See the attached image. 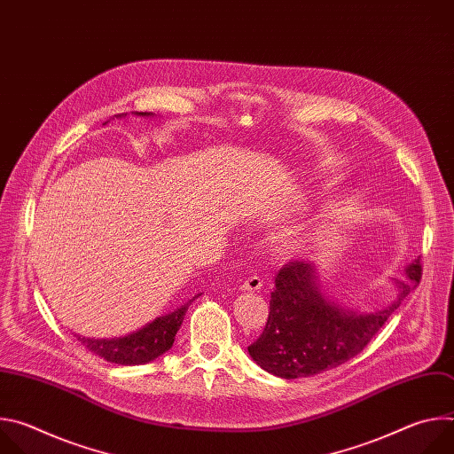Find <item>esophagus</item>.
<instances>
[{
  "instance_id": "34e87169",
  "label": "esophagus",
  "mask_w": 454,
  "mask_h": 454,
  "mask_svg": "<svg viewBox=\"0 0 454 454\" xmlns=\"http://www.w3.org/2000/svg\"><path fill=\"white\" fill-rule=\"evenodd\" d=\"M262 286H264V278H261V277L253 275V277H247V278L242 282L240 289H242V291H251V293H256V291H261V289H262Z\"/></svg>"
}]
</instances>
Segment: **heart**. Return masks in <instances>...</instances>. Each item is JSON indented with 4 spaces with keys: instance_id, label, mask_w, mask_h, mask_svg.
Wrapping results in <instances>:
<instances>
[{
    "instance_id": "b5f03b06",
    "label": "heart",
    "mask_w": 454,
    "mask_h": 454,
    "mask_svg": "<svg viewBox=\"0 0 454 454\" xmlns=\"http://www.w3.org/2000/svg\"><path fill=\"white\" fill-rule=\"evenodd\" d=\"M305 242H307V240H305V235L294 233V235L286 242V249H287V251H298L300 247H303Z\"/></svg>"
}]
</instances>
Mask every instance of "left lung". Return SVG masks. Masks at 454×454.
Listing matches in <instances>:
<instances>
[{
  "label": "left lung",
  "instance_id": "obj_1",
  "mask_svg": "<svg viewBox=\"0 0 454 454\" xmlns=\"http://www.w3.org/2000/svg\"><path fill=\"white\" fill-rule=\"evenodd\" d=\"M420 277V258H415L406 268V278L395 280L397 294L390 303L359 312L321 294L314 262H289L275 275L266 329L247 352L258 366L282 379L336 368L370 343Z\"/></svg>",
  "mask_w": 454,
  "mask_h": 454
}]
</instances>
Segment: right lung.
Masks as SVG:
<instances>
[{"label":"right lung","instance_id":"add662e5","mask_svg":"<svg viewBox=\"0 0 454 454\" xmlns=\"http://www.w3.org/2000/svg\"><path fill=\"white\" fill-rule=\"evenodd\" d=\"M138 116H151L153 113H138ZM201 296V294H198ZM193 296V298H198ZM192 298V300H193ZM186 301L174 312H168L165 316H160L147 323L145 327L127 334L123 338H111V340H95V338H82L77 336V340L93 354L104 357L109 363L116 364H145L149 361H154L167 350H170L174 338L181 327L183 317L188 310Z\"/></svg>","mask_w":454,"mask_h":454}]
</instances>
